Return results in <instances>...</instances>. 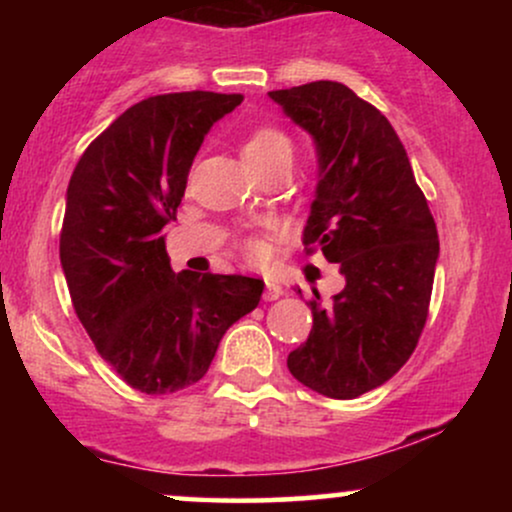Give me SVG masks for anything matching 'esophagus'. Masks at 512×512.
Returning <instances> with one entry per match:
<instances>
[{
	"instance_id": "34e87169",
	"label": "esophagus",
	"mask_w": 512,
	"mask_h": 512,
	"mask_svg": "<svg viewBox=\"0 0 512 512\" xmlns=\"http://www.w3.org/2000/svg\"><path fill=\"white\" fill-rule=\"evenodd\" d=\"M284 296V289H281L279 284H276V281H269L267 279V289H264V298H267V301H276V298H281Z\"/></svg>"
}]
</instances>
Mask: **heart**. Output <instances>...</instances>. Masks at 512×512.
I'll return each instance as SVG.
<instances>
[{"instance_id":"b5f03b06","label":"heart","mask_w":512,"mask_h":512,"mask_svg":"<svg viewBox=\"0 0 512 512\" xmlns=\"http://www.w3.org/2000/svg\"><path fill=\"white\" fill-rule=\"evenodd\" d=\"M240 154H243V161L248 168L276 161H293V142L289 139V134H284L281 129L260 127L240 144ZM245 252H248L252 260H260L267 248H264V243H260V240H248L245 243Z\"/></svg>"}]
</instances>
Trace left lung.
<instances>
[{
	"instance_id": "1",
	"label": "left lung",
	"mask_w": 512,
	"mask_h": 512,
	"mask_svg": "<svg viewBox=\"0 0 512 512\" xmlns=\"http://www.w3.org/2000/svg\"><path fill=\"white\" fill-rule=\"evenodd\" d=\"M269 98L315 142L305 250L344 276L330 303L313 289V330L286 363L310 390L354 399L387 383L416 349L440 255L436 221L397 132L349 86L313 81Z\"/></svg>"
}]
</instances>
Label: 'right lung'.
<instances>
[{
  "mask_svg": "<svg viewBox=\"0 0 512 512\" xmlns=\"http://www.w3.org/2000/svg\"><path fill=\"white\" fill-rule=\"evenodd\" d=\"M240 93L185 91L132 105L76 163L60 238L62 272L98 354L144 395L204 378L223 334L260 303L252 276L170 269L163 228L214 122Z\"/></svg>",
  "mask_w": 512,
  "mask_h": 512,
  "instance_id": "right-lung-1",
  "label": "right lung"
}]
</instances>
